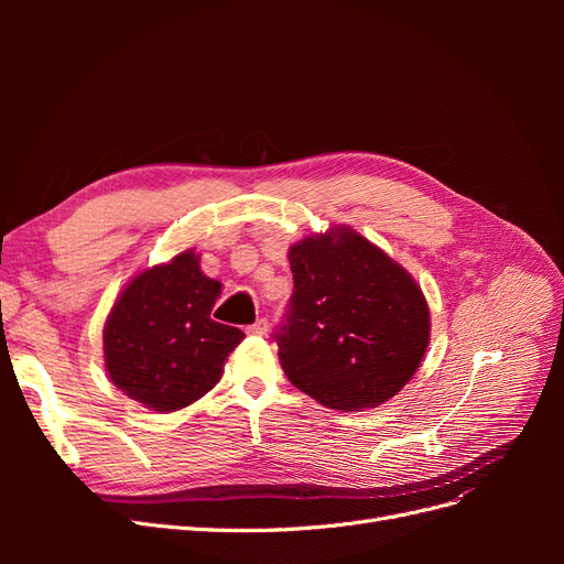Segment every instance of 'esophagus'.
<instances>
[{
    "mask_svg": "<svg viewBox=\"0 0 564 564\" xmlns=\"http://www.w3.org/2000/svg\"><path fill=\"white\" fill-rule=\"evenodd\" d=\"M265 332H268V319L265 317L256 319L251 327H247V334H251V336H265Z\"/></svg>",
    "mask_w": 564,
    "mask_h": 564,
    "instance_id": "34e87169",
    "label": "esophagus"
}]
</instances>
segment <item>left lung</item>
I'll list each match as a JSON object with an SVG mask.
<instances>
[{"label": "left lung", "mask_w": 564, "mask_h": 564, "mask_svg": "<svg viewBox=\"0 0 564 564\" xmlns=\"http://www.w3.org/2000/svg\"><path fill=\"white\" fill-rule=\"evenodd\" d=\"M289 263L294 294L272 334L286 379L340 412L398 395L431 336L409 272L348 228L294 245Z\"/></svg>", "instance_id": "8db88e82"}]
</instances>
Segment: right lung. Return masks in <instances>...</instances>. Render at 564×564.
Returning a JSON list of instances; mask_svg holds the SVG:
<instances>
[{
	"instance_id": "obj_1",
	"label": "right lung",
	"mask_w": 564,
	"mask_h": 564,
	"mask_svg": "<svg viewBox=\"0 0 564 564\" xmlns=\"http://www.w3.org/2000/svg\"><path fill=\"white\" fill-rule=\"evenodd\" d=\"M220 284L183 251L135 278L106 322V367L117 388L152 412H176L212 390L245 334L212 319Z\"/></svg>"
}]
</instances>
